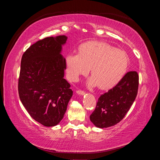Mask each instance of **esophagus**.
Wrapping results in <instances>:
<instances>
[{
    "instance_id": "1",
    "label": "esophagus",
    "mask_w": 160,
    "mask_h": 160,
    "mask_svg": "<svg viewBox=\"0 0 160 160\" xmlns=\"http://www.w3.org/2000/svg\"><path fill=\"white\" fill-rule=\"evenodd\" d=\"M76 92H77V94L81 95H83L85 94V92L83 91H82V90H77Z\"/></svg>"
}]
</instances>
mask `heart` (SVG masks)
<instances>
[{"mask_svg":"<svg viewBox=\"0 0 160 160\" xmlns=\"http://www.w3.org/2000/svg\"><path fill=\"white\" fill-rule=\"evenodd\" d=\"M128 62L124 51L104 42H89L80 47L79 53L71 52L67 55L66 71L69 79L77 81L81 75L88 74L91 68L92 77L88 82V86L99 85L101 88H108L122 79Z\"/></svg>","mask_w":160,"mask_h":160,"instance_id":"b5f03b06","label":"heart"}]
</instances>
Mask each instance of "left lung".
Segmentation results:
<instances>
[{
	"label": "left lung",
	"instance_id": "obj_1",
	"mask_svg": "<svg viewBox=\"0 0 160 160\" xmlns=\"http://www.w3.org/2000/svg\"><path fill=\"white\" fill-rule=\"evenodd\" d=\"M139 76L136 71H129L119 83L101 95L90 120L96 127L113 126L123 119L138 95Z\"/></svg>",
	"mask_w": 160,
	"mask_h": 160
}]
</instances>
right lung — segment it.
Here are the masks:
<instances>
[{
    "instance_id": "add662e5",
    "label": "right lung",
    "mask_w": 160,
    "mask_h": 160,
    "mask_svg": "<svg viewBox=\"0 0 160 160\" xmlns=\"http://www.w3.org/2000/svg\"><path fill=\"white\" fill-rule=\"evenodd\" d=\"M67 37H47L23 53L18 90L28 113L37 122L52 127L63 118L72 95L64 77L66 61L61 55Z\"/></svg>"
}]
</instances>
